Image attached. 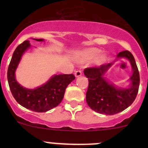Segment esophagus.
I'll use <instances>...</instances> for the list:
<instances>
[{"mask_svg": "<svg viewBox=\"0 0 148 148\" xmlns=\"http://www.w3.org/2000/svg\"><path fill=\"white\" fill-rule=\"evenodd\" d=\"M82 74V71L81 70H77V71H75V72H74L75 77H79Z\"/></svg>", "mask_w": 148, "mask_h": 148, "instance_id": "esophagus-1", "label": "esophagus"}]
</instances>
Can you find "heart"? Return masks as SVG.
Instances as JSON below:
<instances>
[{"label": "heart", "instance_id": "b5f03b06", "mask_svg": "<svg viewBox=\"0 0 148 148\" xmlns=\"http://www.w3.org/2000/svg\"><path fill=\"white\" fill-rule=\"evenodd\" d=\"M100 53V50L97 48H89V49H86L84 50L83 51L80 52L78 53V58L82 61H86L89 60V59H94L96 57L99 53ZM105 59V55L101 54L97 58L96 62L97 64L102 63L104 62Z\"/></svg>", "mask_w": 148, "mask_h": 148}]
</instances>
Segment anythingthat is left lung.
<instances>
[{"label": "left lung", "instance_id": "8db88e82", "mask_svg": "<svg viewBox=\"0 0 148 148\" xmlns=\"http://www.w3.org/2000/svg\"><path fill=\"white\" fill-rule=\"evenodd\" d=\"M117 57L126 58L132 65L133 74L130 79L132 84L128 89H117L103 77L112 64L87 67L84 70L89 81L86 102L92 110L100 114L112 115L123 111L132 104L138 95L140 74L133 55L129 51H123Z\"/></svg>", "mask_w": 148, "mask_h": 148}]
</instances>
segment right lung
Segmentation results:
<instances>
[{
	"mask_svg": "<svg viewBox=\"0 0 148 148\" xmlns=\"http://www.w3.org/2000/svg\"><path fill=\"white\" fill-rule=\"evenodd\" d=\"M35 40L44 41L41 38ZM30 46L29 41H25L18 46L13 52L7 72L8 84L13 97L21 105L34 112H44L60 104L64 98L66 88L75 77L72 74L55 75L45 84L35 89L22 87L16 81L15 71L21 56Z\"/></svg>",
	"mask_w": 148,
	"mask_h": 148,
	"instance_id": "right-lung-1",
	"label": "right lung"
}]
</instances>
